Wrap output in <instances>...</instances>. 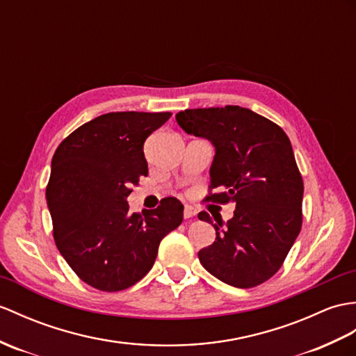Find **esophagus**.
Masks as SVG:
<instances>
[{"mask_svg": "<svg viewBox=\"0 0 356 356\" xmlns=\"http://www.w3.org/2000/svg\"><path fill=\"white\" fill-rule=\"evenodd\" d=\"M197 216V209L194 208V206H189L186 204L185 209H184V217L188 220V218H193Z\"/></svg>", "mask_w": 356, "mask_h": 356, "instance_id": "1", "label": "esophagus"}]
</instances>
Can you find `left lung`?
<instances>
[{"label": "left lung", "instance_id": "8db88e82", "mask_svg": "<svg viewBox=\"0 0 356 356\" xmlns=\"http://www.w3.org/2000/svg\"><path fill=\"white\" fill-rule=\"evenodd\" d=\"M188 135L216 147L206 200L235 203L226 225L208 212L217 238L198 252L202 266L221 282L252 288L282 267L302 229L303 180L285 131L266 117L239 106L186 109L176 115Z\"/></svg>", "mask_w": 356, "mask_h": 356}]
</instances>
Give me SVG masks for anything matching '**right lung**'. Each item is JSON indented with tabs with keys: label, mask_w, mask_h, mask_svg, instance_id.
Segmentation results:
<instances>
[{
	"label": "right lung",
	"mask_w": 356,
	"mask_h": 356,
	"mask_svg": "<svg viewBox=\"0 0 356 356\" xmlns=\"http://www.w3.org/2000/svg\"><path fill=\"white\" fill-rule=\"evenodd\" d=\"M171 112H111L65 138L53 156L47 204L57 249L74 273L100 291H121L152 270L184 204L165 197L143 213L127 197L148 175L144 143Z\"/></svg>",
	"instance_id": "add662e5"
}]
</instances>
